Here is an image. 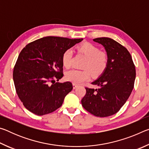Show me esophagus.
I'll return each instance as SVG.
<instances>
[{
  "label": "esophagus",
  "mask_w": 149,
  "mask_h": 149,
  "mask_svg": "<svg viewBox=\"0 0 149 149\" xmlns=\"http://www.w3.org/2000/svg\"><path fill=\"white\" fill-rule=\"evenodd\" d=\"M77 87H78V85H77V84H73V89H75Z\"/></svg>",
  "instance_id": "34e87169"
}]
</instances>
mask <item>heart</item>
Listing matches in <instances>:
<instances>
[{
    "label": "heart",
    "mask_w": 149,
    "mask_h": 149,
    "mask_svg": "<svg viewBox=\"0 0 149 149\" xmlns=\"http://www.w3.org/2000/svg\"><path fill=\"white\" fill-rule=\"evenodd\" d=\"M78 52L86 58L83 68L89 69L91 74L94 77L99 76L104 72L108 63V55L100 49L91 43H85L77 48ZM73 52L71 49L65 50L62 54V64L65 68H69L72 65ZM68 81L75 84L81 83L89 79L90 73L87 70H79L72 69L66 72L65 74Z\"/></svg>",
    "instance_id": "1"
}]
</instances>
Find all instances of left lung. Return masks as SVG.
<instances>
[{
  "label": "left lung",
  "instance_id": "left-lung-1",
  "mask_svg": "<svg viewBox=\"0 0 149 149\" xmlns=\"http://www.w3.org/2000/svg\"><path fill=\"white\" fill-rule=\"evenodd\" d=\"M93 41L104 47L108 63L104 72L92 82L99 89L86 87L81 100L83 107L98 117H107L117 113L132 93L135 79V68L129 51L108 37Z\"/></svg>",
  "mask_w": 149,
  "mask_h": 149
}]
</instances>
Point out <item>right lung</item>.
I'll return each mask as SVG.
<instances>
[{"label":"right lung","instance_id":"add662e5","mask_svg":"<svg viewBox=\"0 0 149 149\" xmlns=\"http://www.w3.org/2000/svg\"><path fill=\"white\" fill-rule=\"evenodd\" d=\"M83 39L45 37L27 45L15 65L13 79L19 99L33 114L42 116L61 107L73 89L70 81L56 82L63 77L62 54Z\"/></svg>","mask_w":149,"mask_h":149}]
</instances>
